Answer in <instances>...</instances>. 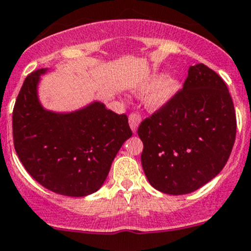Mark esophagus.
Instances as JSON below:
<instances>
[{"mask_svg": "<svg viewBox=\"0 0 251 251\" xmlns=\"http://www.w3.org/2000/svg\"><path fill=\"white\" fill-rule=\"evenodd\" d=\"M141 121H142V117H141L140 114L137 113H131L129 115V126H130L131 130L136 132L138 126H140Z\"/></svg>", "mask_w": 251, "mask_h": 251, "instance_id": "1", "label": "esophagus"}]
</instances>
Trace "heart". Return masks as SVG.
Masks as SVG:
<instances>
[{
  "mask_svg": "<svg viewBox=\"0 0 251 251\" xmlns=\"http://www.w3.org/2000/svg\"><path fill=\"white\" fill-rule=\"evenodd\" d=\"M178 82L176 79L170 77L166 78L164 75H158L141 85L138 88V93L141 95H146V94L155 89L148 99L149 108L155 110V109H160L163 105H166L175 96V94L178 91Z\"/></svg>",
  "mask_w": 251,
  "mask_h": 251,
  "instance_id": "obj_1",
  "label": "heart"
}]
</instances>
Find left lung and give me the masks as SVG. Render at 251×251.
<instances>
[{
	"label": "left lung",
	"instance_id": "8db88e82",
	"mask_svg": "<svg viewBox=\"0 0 251 251\" xmlns=\"http://www.w3.org/2000/svg\"><path fill=\"white\" fill-rule=\"evenodd\" d=\"M141 162L164 194L193 193L220 174L231 154L236 115L226 84L205 64L191 66L183 89L143 120Z\"/></svg>",
	"mask_w": 251,
	"mask_h": 251
}]
</instances>
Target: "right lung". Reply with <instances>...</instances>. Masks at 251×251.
Listing matches in <instances>:
<instances>
[{"instance_id":"obj_1","label":"right lung","mask_w":251,"mask_h":251,"mask_svg":"<svg viewBox=\"0 0 251 251\" xmlns=\"http://www.w3.org/2000/svg\"><path fill=\"white\" fill-rule=\"evenodd\" d=\"M38 69L26 76L13 110L14 147L23 167L47 189L64 196L95 193L132 132L126 114L93 102L73 113L46 110L37 96Z\"/></svg>"}]
</instances>
